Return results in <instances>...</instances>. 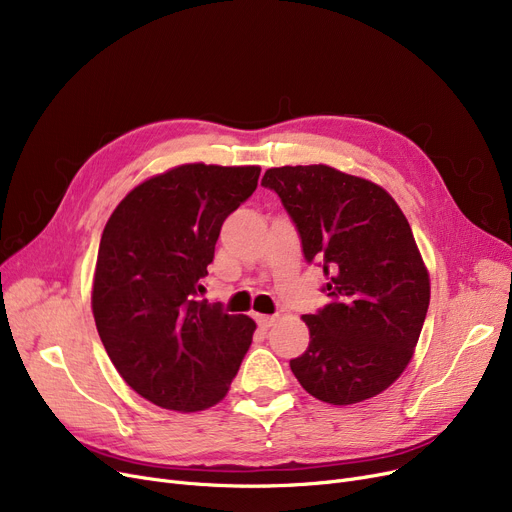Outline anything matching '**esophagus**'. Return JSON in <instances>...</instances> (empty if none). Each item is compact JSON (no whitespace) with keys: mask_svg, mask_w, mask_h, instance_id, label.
<instances>
[{"mask_svg":"<svg viewBox=\"0 0 512 512\" xmlns=\"http://www.w3.org/2000/svg\"><path fill=\"white\" fill-rule=\"evenodd\" d=\"M255 319H257V324H259V328L267 330V328H272V326H274V321H276V315H257Z\"/></svg>","mask_w":512,"mask_h":512,"instance_id":"esophagus-1","label":"esophagus"}]
</instances>
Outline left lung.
Here are the masks:
<instances>
[{"label": "left lung", "instance_id": "left-lung-1", "mask_svg": "<svg viewBox=\"0 0 512 512\" xmlns=\"http://www.w3.org/2000/svg\"><path fill=\"white\" fill-rule=\"evenodd\" d=\"M307 263L324 267L330 303L303 315L307 351L290 361L299 384L330 405L384 392L409 365L429 307V276L411 226L382 186L330 166L267 170Z\"/></svg>", "mask_w": 512, "mask_h": 512}]
</instances>
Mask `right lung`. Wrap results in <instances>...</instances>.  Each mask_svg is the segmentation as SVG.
Listing matches in <instances>:
<instances>
[{
	"instance_id": "obj_1",
	"label": "right lung",
	"mask_w": 512,
	"mask_h": 512,
	"mask_svg": "<svg viewBox=\"0 0 512 512\" xmlns=\"http://www.w3.org/2000/svg\"><path fill=\"white\" fill-rule=\"evenodd\" d=\"M259 172L178 166L130 191L103 228L95 326L124 382L161 409L213 407L249 351L255 321L201 294L222 224L255 193Z\"/></svg>"
}]
</instances>
